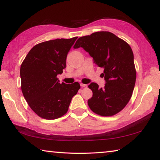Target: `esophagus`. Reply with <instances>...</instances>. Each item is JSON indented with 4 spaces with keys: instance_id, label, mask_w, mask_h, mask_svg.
<instances>
[{
    "instance_id": "obj_1",
    "label": "esophagus",
    "mask_w": 160,
    "mask_h": 160,
    "mask_svg": "<svg viewBox=\"0 0 160 160\" xmlns=\"http://www.w3.org/2000/svg\"><path fill=\"white\" fill-rule=\"evenodd\" d=\"M80 86L81 88H87V87H88V85H85V84H82V83H80Z\"/></svg>"
}]
</instances>
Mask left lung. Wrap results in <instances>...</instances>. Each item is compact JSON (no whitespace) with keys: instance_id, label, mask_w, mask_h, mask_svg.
<instances>
[{"instance_id":"obj_1","label":"left lung","mask_w":160,"mask_h":160,"mask_svg":"<svg viewBox=\"0 0 160 160\" xmlns=\"http://www.w3.org/2000/svg\"><path fill=\"white\" fill-rule=\"evenodd\" d=\"M83 48L97 66L104 68V88L92 82L88 88L92 97L88 99L90 109L103 116L115 115L128 104L136 80L133 53L128 44L109 32H97L81 37L73 48Z\"/></svg>"}]
</instances>
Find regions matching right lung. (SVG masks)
Here are the masks:
<instances>
[{"mask_svg":"<svg viewBox=\"0 0 160 160\" xmlns=\"http://www.w3.org/2000/svg\"><path fill=\"white\" fill-rule=\"evenodd\" d=\"M78 37L39 43L29 51L20 67L21 90L28 105L41 118L52 120L68 110L80 84L60 83L66 57Z\"/></svg>","mask_w":160,"mask_h":160,"instance_id":"1","label":"right lung"}]
</instances>
